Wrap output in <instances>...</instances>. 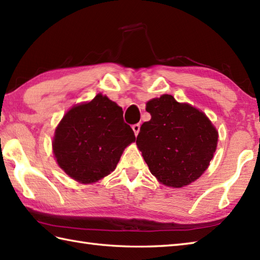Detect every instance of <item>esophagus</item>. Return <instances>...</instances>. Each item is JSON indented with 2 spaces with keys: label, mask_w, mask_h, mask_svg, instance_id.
I'll list each match as a JSON object with an SVG mask.
<instances>
[{
  "label": "esophagus",
  "mask_w": 260,
  "mask_h": 260,
  "mask_svg": "<svg viewBox=\"0 0 260 260\" xmlns=\"http://www.w3.org/2000/svg\"><path fill=\"white\" fill-rule=\"evenodd\" d=\"M132 128H133V131H134V134H135V136H137V135H139V133H140L141 125H140V124H134L133 126H132Z\"/></svg>",
  "instance_id": "esophagus-1"
}]
</instances>
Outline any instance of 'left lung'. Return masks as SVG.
Listing matches in <instances>:
<instances>
[{
  "instance_id": "1",
  "label": "left lung",
  "mask_w": 260,
  "mask_h": 260,
  "mask_svg": "<svg viewBox=\"0 0 260 260\" xmlns=\"http://www.w3.org/2000/svg\"><path fill=\"white\" fill-rule=\"evenodd\" d=\"M151 120L141 126L136 144L161 183L181 187L200 178L217 148L218 132L200 110L171 95L146 104Z\"/></svg>"
}]
</instances>
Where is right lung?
<instances>
[{"mask_svg":"<svg viewBox=\"0 0 260 260\" xmlns=\"http://www.w3.org/2000/svg\"><path fill=\"white\" fill-rule=\"evenodd\" d=\"M135 135L123 109L99 93L63 116L52 143L59 167L81 183H92L115 170Z\"/></svg>","mask_w":260,"mask_h":260,"instance_id":"1","label":"right lung"}]
</instances>
